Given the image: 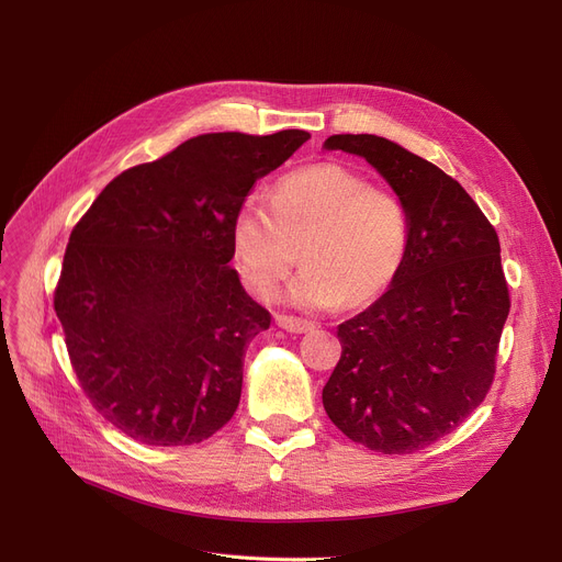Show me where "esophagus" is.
<instances>
[{"label": "esophagus", "mask_w": 562, "mask_h": 562, "mask_svg": "<svg viewBox=\"0 0 562 562\" xmlns=\"http://www.w3.org/2000/svg\"><path fill=\"white\" fill-rule=\"evenodd\" d=\"M276 323L278 326L282 328V330H286V333H310V330H314V323L312 321H307V318H301V316H286V314H278L276 316Z\"/></svg>", "instance_id": "esophagus-1"}]
</instances>
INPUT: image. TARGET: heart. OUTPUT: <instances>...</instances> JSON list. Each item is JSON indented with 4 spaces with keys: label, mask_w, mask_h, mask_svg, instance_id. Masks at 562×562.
Instances as JSON below:
<instances>
[{
    "label": "heart",
    "mask_w": 562,
    "mask_h": 562,
    "mask_svg": "<svg viewBox=\"0 0 562 562\" xmlns=\"http://www.w3.org/2000/svg\"><path fill=\"white\" fill-rule=\"evenodd\" d=\"M409 246L403 200L341 164H312L273 187L269 204L246 198L234 214L232 248L246 284L271 296L305 263L289 296L303 307H360L398 278Z\"/></svg>",
    "instance_id": "obj_1"
}]
</instances>
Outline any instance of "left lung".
I'll use <instances>...</instances> for the list:
<instances>
[{"label":"left lung","instance_id":"8db88e82","mask_svg":"<svg viewBox=\"0 0 562 562\" xmlns=\"http://www.w3.org/2000/svg\"><path fill=\"white\" fill-rule=\"evenodd\" d=\"M328 150L364 157L403 200L409 246L382 296L344 321L323 407L378 453H415L453 432L487 396L510 312L494 225L435 164L373 134H337Z\"/></svg>","mask_w":562,"mask_h":562}]
</instances>
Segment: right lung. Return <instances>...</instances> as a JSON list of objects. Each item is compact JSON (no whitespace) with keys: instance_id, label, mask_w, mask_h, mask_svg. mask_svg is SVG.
<instances>
[{"instance_id":"1","label":"right lung","mask_w":562,"mask_h":562,"mask_svg":"<svg viewBox=\"0 0 562 562\" xmlns=\"http://www.w3.org/2000/svg\"><path fill=\"white\" fill-rule=\"evenodd\" d=\"M307 138L193 136L113 177L72 227L54 312L86 398L113 428L187 447L232 419L246 348L271 326L229 266L234 214Z\"/></svg>"}]
</instances>
